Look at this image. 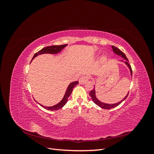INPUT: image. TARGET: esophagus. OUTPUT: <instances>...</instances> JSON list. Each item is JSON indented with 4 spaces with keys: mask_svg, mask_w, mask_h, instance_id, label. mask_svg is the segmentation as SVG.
<instances>
[{
    "mask_svg": "<svg viewBox=\"0 0 154 154\" xmlns=\"http://www.w3.org/2000/svg\"><path fill=\"white\" fill-rule=\"evenodd\" d=\"M88 78L87 76H83L80 78V80H79V82H80V84H84V83H85L88 82Z\"/></svg>",
    "mask_w": 154,
    "mask_h": 154,
    "instance_id": "obj_1",
    "label": "esophagus"
}]
</instances>
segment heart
I'll return each mask as SVG.
<instances>
[{
	"label": "heart",
	"mask_w": 154,
	"mask_h": 154,
	"mask_svg": "<svg viewBox=\"0 0 154 154\" xmlns=\"http://www.w3.org/2000/svg\"><path fill=\"white\" fill-rule=\"evenodd\" d=\"M103 59H104V60H105V58H103Z\"/></svg>",
	"instance_id": "1"
}]
</instances>
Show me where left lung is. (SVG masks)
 <instances>
[{
  "label": "left lung",
  "instance_id": "1",
  "mask_svg": "<svg viewBox=\"0 0 154 154\" xmlns=\"http://www.w3.org/2000/svg\"><path fill=\"white\" fill-rule=\"evenodd\" d=\"M112 50H113V52L116 54H117L118 56H121L123 58L125 59V61H124V63L127 65V66L128 67V69H130V75H132V68H131V66H130V65L128 63V60L127 59V57H126V55L122 52V51L119 50L118 48H117L116 47H114V46H112ZM121 62H123V60H120ZM89 95L91 96V99L92 100L93 102L95 104H96L97 106H99L100 107H101V109H113L114 108V107L118 106L120 103H122V102L127 98L128 95V92L127 93V94L126 95V96L124 97V98L122 100L120 101L119 102H118V103H114V104H110V103H103V102H101L96 97V89H95V85H94V88L91 91V92L89 93Z\"/></svg>",
  "mask_w": 154,
  "mask_h": 154
}]
</instances>
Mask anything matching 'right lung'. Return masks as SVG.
Returning <instances> with one entry per match:
<instances>
[{"label":"right lung","instance_id":"1","mask_svg":"<svg viewBox=\"0 0 154 154\" xmlns=\"http://www.w3.org/2000/svg\"><path fill=\"white\" fill-rule=\"evenodd\" d=\"M67 45V44H64V45H52V46H48V47H45L43 49H42L40 51H38V52L34 54L33 57H32V60H33L35 57H36L37 56L42 54H46V53L57 54V53H59L60 52H61L63 48H66ZM32 60H31V61H32ZM78 83L79 82L78 81H76V82H73L70 83V84L68 85V87L67 88V91H66V93H65V95L63 97V99L61 101H60L58 104L53 105V106H44V105L39 103L40 105L41 106H42L43 108H44L45 109L49 110H52V111L57 110L58 109H62V107L66 104L69 96L71 94L73 88L75 87L76 85H78Z\"/></svg>","mask_w":154,"mask_h":154}]
</instances>
